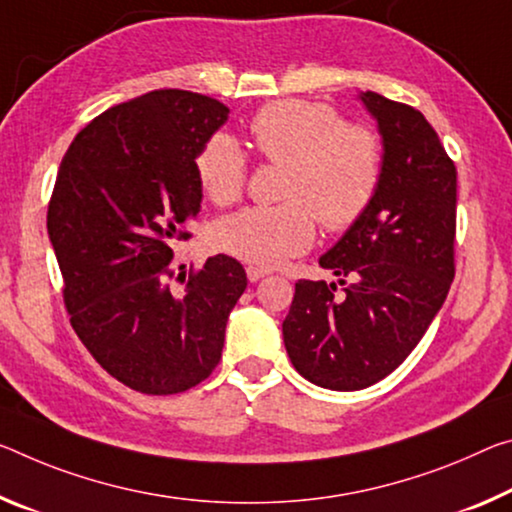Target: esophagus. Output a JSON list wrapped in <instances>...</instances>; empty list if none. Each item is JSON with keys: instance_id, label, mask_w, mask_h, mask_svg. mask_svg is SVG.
Segmentation results:
<instances>
[{"instance_id": "obj_1", "label": "esophagus", "mask_w": 512, "mask_h": 512, "mask_svg": "<svg viewBox=\"0 0 512 512\" xmlns=\"http://www.w3.org/2000/svg\"><path fill=\"white\" fill-rule=\"evenodd\" d=\"M246 275H248V280H250V282H257V280L266 278V275H269V271H266V269H259V266H248V269H246Z\"/></svg>"}]
</instances>
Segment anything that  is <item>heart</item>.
<instances>
[{
	"label": "heart",
	"instance_id": "1",
	"mask_svg": "<svg viewBox=\"0 0 512 512\" xmlns=\"http://www.w3.org/2000/svg\"><path fill=\"white\" fill-rule=\"evenodd\" d=\"M259 157L287 164L282 198L273 207H246L221 218L214 246L243 262L278 266L305 253L316 237V216L330 232L358 223L376 196L383 175V148L376 132L346 125L326 104L280 100L250 120ZM198 180L216 205L243 193L248 159L230 134H214L196 159Z\"/></svg>",
	"mask_w": 512,
	"mask_h": 512
}]
</instances>
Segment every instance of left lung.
I'll list each match as a JSON object with an SVG mask.
<instances>
[{
    "label": "left lung",
    "instance_id": "left-lung-1",
    "mask_svg": "<svg viewBox=\"0 0 512 512\" xmlns=\"http://www.w3.org/2000/svg\"><path fill=\"white\" fill-rule=\"evenodd\" d=\"M383 139V175L358 223L319 257L337 282L298 280L282 337L310 383L355 392L408 358L453 282L456 166L424 113L360 93ZM343 291L339 292L338 287Z\"/></svg>",
    "mask_w": 512,
    "mask_h": 512
}]
</instances>
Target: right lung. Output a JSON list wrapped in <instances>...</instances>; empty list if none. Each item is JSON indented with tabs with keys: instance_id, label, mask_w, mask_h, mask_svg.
<instances>
[{
	"instance_id": "add662e5",
	"label": "right lung",
	"mask_w": 512,
	"mask_h": 512,
	"mask_svg": "<svg viewBox=\"0 0 512 512\" xmlns=\"http://www.w3.org/2000/svg\"><path fill=\"white\" fill-rule=\"evenodd\" d=\"M227 113L200 93H145L81 129L56 175L47 234L70 323L100 367L136 392L202 383L248 285L237 259L214 255L182 296L168 287L173 243L200 212L196 159Z\"/></svg>"
}]
</instances>
